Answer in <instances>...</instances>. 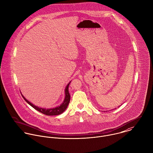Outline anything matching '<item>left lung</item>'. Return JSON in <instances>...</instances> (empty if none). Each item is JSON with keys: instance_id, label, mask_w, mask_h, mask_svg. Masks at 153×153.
Returning <instances> with one entry per match:
<instances>
[{"instance_id": "obj_1", "label": "left lung", "mask_w": 153, "mask_h": 153, "mask_svg": "<svg viewBox=\"0 0 153 153\" xmlns=\"http://www.w3.org/2000/svg\"><path fill=\"white\" fill-rule=\"evenodd\" d=\"M115 109H116V108H115Z\"/></svg>"}]
</instances>
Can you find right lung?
Instances as JSON below:
<instances>
[{"label": "right lung", "mask_w": 153, "mask_h": 153, "mask_svg": "<svg viewBox=\"0 0 153 153\" xmlns=\"http://www.w3.org/2000/svg\"><path fill=\"white\" fill-rule=\"evenodd\" d=\"M71 81H70L68 85H66L65 89V99L63 101V102L59 105V106H58L56 107H55V108H49V109H46V108H39V107H37L35 105H33L32 103H31L30 102H29L28 100H27L25 97L21 93V95H22V97L23 98V99L26 101V102L29 104L31 107H32L33 108L38 111L39 112L45 114L46 115H59L62 113H63L65 109L67 108L68 107V105L69 103V101H70V94L69 93V91H68V87H69V84L71 83Z\"/></svg>", "instance_id": "1"}]
</instances>
